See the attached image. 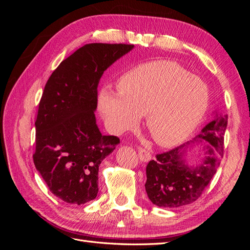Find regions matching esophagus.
Instances as JSON below:
<instances>
[{"label":"esophagus","mask_w":250,"mask_h":250,"mask_svg":"<svg viewBox=\"0 0 250 250\" xmlns=\"http://www.w3.org/2000/svg\"><path fill=\"white\" fill-rule=\"evenodd\" d=\"M139 156L142 162H149L151 160V153L144 148H139Z\"/></svg>","instance_id":"1"}]
</instances>
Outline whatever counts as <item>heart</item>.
Returning <instances> with one entry per match:
<instances>
[{
    "instance_id": "1",
    "label": "heart",
    "mask_w": 250,
    "mask_h": 250,
    "mask_svg": "<svg viewBox=\"0 0 250 250\" xmlns=\"http://www.w3.org/2000/svg\"><path fill=\"white\" fill-rule=\"evenodd\" d=\"M118 93L102 90L98 108L113 134L129 130L145 115L157 145L173 147L185 142L208 110L209 90L198 76L169 60L140 64L118 81Z\"/></svg>"
}]
</instances>
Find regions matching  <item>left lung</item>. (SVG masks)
I'll return each mask as SVG.
<instances>
[{"mask_svg":"<svg viewBox=\"0 0 250 250\" xmlns=\"http://www.w3.org/2000/svg\"><path fill=\"white\" fill-rule=\"evenodd\" d=\"M228 115L214 111V119L200 133L168 152L157 154L146 167L145 188L149 199L160 208H175L197 200L216 174L223 156L224 134ZM196 145H202L205 155L191 165L187 152Z\"/></svg>","mask_w":250,"mask_h":250,"instance_id":"8db88e82","label":"left lung"}]
</instances>
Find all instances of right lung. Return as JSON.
<instances>
[{"label":"right lung","mask_w":250,"mask_h":250,"mask_svg":"<svg viewBox=\"0 0 250 250\" xmlns=\"http://www.w3.org/2000/svg\"><path fill=\"white\" fill-rule=\"evenodd\" d=\"M133 44L87 43L52 73L35 122L33 162L49 190L70 204L97 197L99 166L120 140L102 135L96 123L103 73Z\"/></svg>","instance_id":"right-lung-1"}]
</instances>
